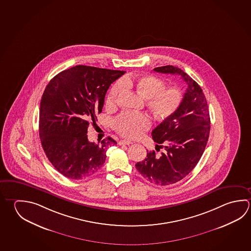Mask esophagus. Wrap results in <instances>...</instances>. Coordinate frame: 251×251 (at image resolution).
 I'll return each instance as SVG.
<instances>
[{"label":"esophagus","mask_w":251,"mask_h":251,"mask_svg":"<svg viewBox=\"0 0 251 251\" xmlns=\"http://www.w3.org/2000/svg\"><path fill=\"white\" fill-rule=\"evenodd\" d=\"M132 142L131 141H126V140H121L119 142V145H130Z\"/></svg>","instance_id":"obj_1"}]
</instances>
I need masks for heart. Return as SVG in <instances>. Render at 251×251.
<instances>
[{
	"mask_svg": "<svg viewBox=\"0 0 251 251\" xmlns=\"http://www.w3.org/2000/svg\"><path fill=\"white\" fill-rule=\"evenodd\" d=\"M164 80L152 75L126 77L122 82H116L106 98V105L117 104L124 91V87L136 90L146 98V104L155 118L160 120L174 116L182 103L183 94L177 87H164ZM151 125L149 115L142 112H124L113 122L115 130L122 136L137 138L146 132Z\"/></svg>",
	"mask_w": 251,
	"mask_h": 251,
	"instance_id": "1",
	"label": "heart"
}]
</instances>
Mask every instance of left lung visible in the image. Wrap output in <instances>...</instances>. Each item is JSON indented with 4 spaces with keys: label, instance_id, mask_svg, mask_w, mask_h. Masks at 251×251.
<instances>
[{
    "label": "left lung",
    "instance_id": "1",
    "mask_svg": "<svg viewBox=\"0 0 251 251\" xmlns=\"http://www.w3.org/2000/svg\"><path fill=\"white\" fill-rule=\"evenodd\" d=\"M154 71L179 75L187 85L177 112L164 119L151 133L157 143L156 151H164L156 154L155 151H147L146 158L135 164L147 180L157 186H167L185 178L199 162L210 135V112L200 86L181 69L166 65Z\"/></svg>",
    "mask_w": 251,
    "mask_h": 251
}]
</instances>
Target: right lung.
<instances>
[{
	"mask_svg": "<svg viewBox=\"0 0 251 251\" xmlns=\"http://www.w3.org/2000/svg\"><path fill=\"white\" fill-rule=\"evenodd\" d=\"M124 71L77 65L55 75L46 87L40 106L41 146L60 174L80 179L98 172L106 151L117 142L108 137L100 143L87 139L89 121L97 120L105 95Z\"/></svg>",
	"mask_w": 251,
	"mask_h": 251,
	"instance_id": "add662e5",
	"label": "right lung"
}]
</instances>
